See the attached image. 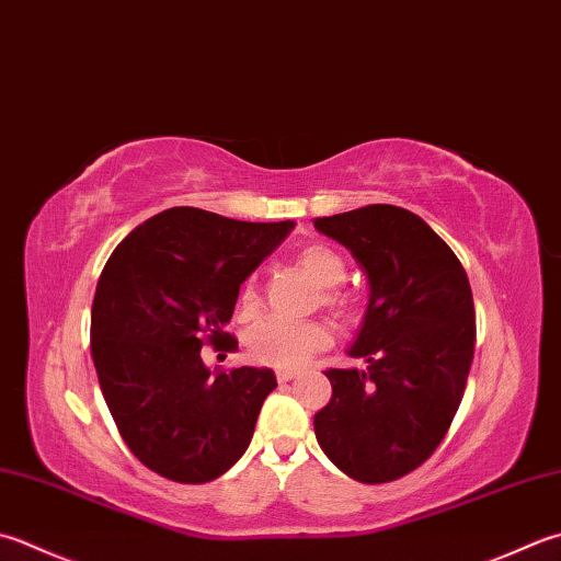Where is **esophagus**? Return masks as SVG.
<instances>
[{"label": "esophagus", "mask_w": 561, "mask_h": 561, "mask_svg": "<svg viewBox=\"0 0 561 561\" xmlns=\"http://www.w3.org/2000/svg\"><path fill=\"white\" fill-rule=\"evenodd\" d=\"M294 377H299V371H296V369H277L279 381H291Z\"/></svg>", "instance_id": "1"}]
</instances>
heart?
I'll list each match as a JSON object with an SVG mask.
<instances>
[{
    "mask_svg": "<svg viewBox=\"0 0 561 561\" xmlns=\"http://www.w3.org/2000/svg\"><path fill=\"white\" fill-rule=\"evenodd\" d=\"M296 265H299L309 277L323 289L321 301L337 313L353 311L350 296L337 291V284H343L347 277L345 260L337 255L333 248L311 243L296 252ZM260 289L257 279L248 277L238 294V309L243 321H252L260 313ZM248 353L250 357L267 367H301L318 350L328 347L331 343V331L321 321H282V318H265L257 325H252L248 333Z\"/></svg>",
    "mask_w": 561,
    "mask_h": 561,
    "instance_id": "1",
    "label": "heart"
}]
</instances>
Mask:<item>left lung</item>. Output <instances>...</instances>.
<instances>
[{"label": "left lung", "instance_id": "obj_1", "mask_svg": "<svg viewBox=\"0 0 561 561\" xmlns=\"http://www.w3.org/2000/svg\"><path fill=\"white\" fill-rule=\"evenodd\" d=\"M369 279V306L350 355L367 369H328L333 399L316 413V440L362 484L419 469L462 403L477 313L462 262L421 216L391 204L313 218Z\"/></svg>", "mask_w": 561, "mask_h": 561}]
</instances>
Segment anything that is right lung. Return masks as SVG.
<instances>
[{
	"label": "right lung",
	"instance_id": "add662e5",
	"mask_svg": "<svg viewBox=\"0 0 561 561\" xmlns=\"http://www.w3.org/2000/svg\"><path fill=\"white\" fill-rule=\"evenodd\" d=\"M291 226L174 206L130 230L104 265L90 328L99 387L124 443L156 474L206 484L248 449L274 371H211L202 347L238 350L226 323L240 284Z\"/></svg>",
	"mask_w": 561,
	"mask_h": 561
}]
</instances>
